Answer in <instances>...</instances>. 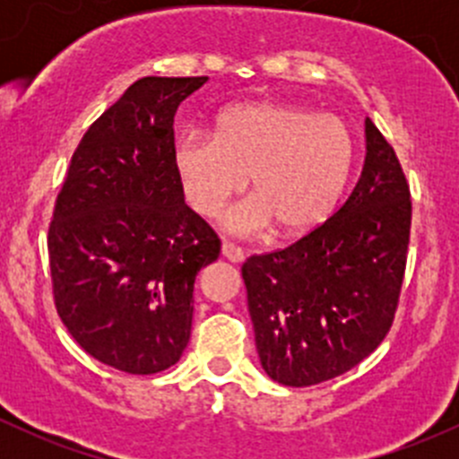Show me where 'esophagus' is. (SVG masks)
<instances>
[{
	"label": "esophagus",
	"instance_id": "34e87169",
	"mask_svg": "<svg viewBox=\"0 0 459 459\" xmlns=\"http://www.w3.org/2000/svg\"><path fill=\"white\" fill-rule=\"evenodd\" d=\"M221 255L229 259V262L239 264L244 259V251L239 247H235V244L224 242V244H221Z\"/></svg>",
	"mask_w": 459,
	"mask_h": 459
}]
</instances>
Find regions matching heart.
<instances>
[{
    "label": "heart",
    "instance_id": "heart-1",
    "mask_svg": "<svg viewBox=\"0 0 459 459\" xmlns=\"http://www.w3.org/2000/svg\"><path fill=\"white\" fill-rule=\"evenodd\" d=\"M355 146L335 115L280 101L224 110L215 135L184 131L173 166L184 197L204 217H217L251 178L255 195L226 215V230L259 235L277 226L284 238L317 229L340 202Z\"/></svg>",
    "mask_w": 459,
    "mask_h": 459
}]
</instances>
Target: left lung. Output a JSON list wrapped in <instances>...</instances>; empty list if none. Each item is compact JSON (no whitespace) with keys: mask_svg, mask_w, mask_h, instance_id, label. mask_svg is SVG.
Returning <instances> with one entry per match:
<instances>
[{"mask_svg":"<svg viewBox=\"0 0 459 459\" xmlns=\"http://www.w3.org/2000/svg\"><path fill=\"white\" fill-rule=\"evenodd\" d=\"M364 126L362 175L340 211L242 266L259 362L284 386L351 371L382 344L395 317L413 206L393 146L368 117Z\"/></svg>","mask_w":459,"mask_h":459,"instance_id":"8db88e82","label":"left lung"}]
</instances>
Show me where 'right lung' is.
Returning a JSON list of instances; mask_svg holds the SVG:
<instances>
[{
    "instance_id": "obj_1",
    "label": "right lung",
    "mask_w": 459,
    "mask_h": 459,
    "mask_svg": "<svg viewBox=\"0 0 459 459\" xmlns=\"http://www.w3.org/2000/svg\"><path fill=\"white\" fill-rule=\"evenodd\" d=\"M208 77H142L88 126L48 226L64 326L101 364L133 375L173 367L191 337L197 273L215 230L175 175L178 106Z\"/></svg>"
}]
</instances>
